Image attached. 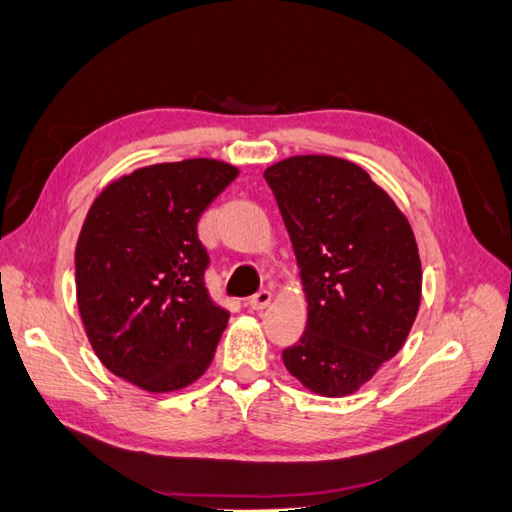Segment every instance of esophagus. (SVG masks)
<instances>
[{"label":"esophagus","instance_id":"obj_1","mask_svg":"<svg viewBox=\"0 0 512 512\" xmlns=\"http://www.w3.org/2000/svg\"><path fill=\"white\" fill-rule=\"evenodd\" d=\"M271 300H273V293L271 291H259V293H255L253 297H250L248 300V306L253 311H262V309H266L268 304H271Z\"/></svg>","mask_w":512,"mask_h":512}]
</instances>
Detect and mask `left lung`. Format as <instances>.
<instances>
[{
	"mask_svg": "<svg viewBox=\"0 0 512 512\" xmlns=\"http://www.w3.org/2000/svg\"><path fill=\"white\" fill-rule=\"evenodd\" d=\"M300 266L309 320L282 351L320 396H347L405 345L421 304L410 221L356 163L291 156L264 172Z\"/></svg>",
	"mask_w": 512,
	"mask_h": 512,
	"instance_id": "left-lung-1",
	"label": "left lung"
}]
</instances>
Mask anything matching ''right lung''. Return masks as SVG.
Returning <instances> with one entry per match:
<instances>
[{
	"instance_id": "right-lung-1",
	"label": "right lung",
	"mask_w": 512,
	"mask_h": 512,
	"mask_svg": "<svg viewBox=\"0 0 512 512\" xmlns=\"http://www.w3.org/2000/svg\"><path fill=\"white\" fill-rule=\"evenodd\" d=\"M239 174L215 159L141 167L109 183L76 246L87 338L111 374L174 392L208 369L230 313L212 302L197 224Z\"/></svg>"
}]
</instances>
